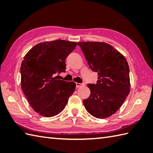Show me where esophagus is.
Returning <instances> with one entry per match:
<instances>
[{
    "label": "esophagus",
    "instance_id": "esophagus-1",
    "mask_svg": "<svg viewBox=\"0 0 153 153\" xmlns=\"http://www.w3.org/2000/svg\"><path fill=\"white\" fill-rule=\"evenodd\" d=\"M84 84H83V83H76V87L77 88H78V87H80L81 86H82V85H83Z\"/></svg>",
    "mask_w": 153,
    "mask_h": 153
}]
</instances>
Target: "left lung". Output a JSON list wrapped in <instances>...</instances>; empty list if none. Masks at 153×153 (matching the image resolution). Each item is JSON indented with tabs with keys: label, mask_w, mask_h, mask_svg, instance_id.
I'll use <instances>...</instances> for the list:
<instances>
[{
	"label": "left lung",
	"mask_w": 153,
	"mask_h": 153,
	"mask_svg": "<svg viewBox=\"0 0 153 153\" xmlns=\"http://www.w3.org/2000/svg\"><path fill=\"white\" fill-rule=\"evenodd\" d=\"M88 65L98 72L96 84H88V99L83 100L85 108L97 118H106L116 112L130 91L128 63L125 56L112 45L104 42L77 43Z\"/></svg>",
	"instance_id": "1"
}]
</instances>
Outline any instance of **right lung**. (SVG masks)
<instances>
[{"label":"right lung","instance_id":"add662e5","mask_svg":"<svg viewBox=\"0 0 153 153\" xmlns=\"http://www.w3.org/2000/svg\"><path fill=\"white\" fill-rule=\"evenodd\" d=\"M76 42L45 41L29 51L22 60L21 87L29 103L41 116L58 114L76 89L74 82L58 79L56 74L65 72L66 57L76 48Z\"/></svg>","mask_w":153,"mask_h":153}]
</instances>
